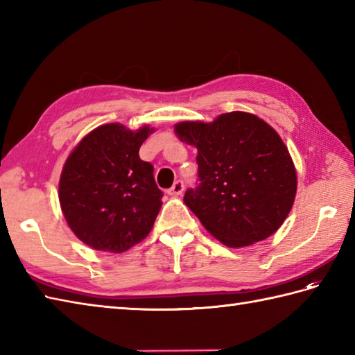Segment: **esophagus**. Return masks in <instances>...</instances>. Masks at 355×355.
Returning <instances> with one entry per match:
<instances>
[{"instance_id": "1", "label": "esophagus", "mask_w": 355, "mask_h": 355, "mask_svg": "<svg viewBox=\"0 0 355 355\" xmlns=\"http://www.w3.org/2000/svg\"><path fill=\"white\" fill-rule=\"evenodd\" d=\"M183 191H184V183H183V180H177V182L173 183L171 189L168 191V193H169V195H175V197H177V195H182V193H183Z\"/></svg>"}]
</instances>
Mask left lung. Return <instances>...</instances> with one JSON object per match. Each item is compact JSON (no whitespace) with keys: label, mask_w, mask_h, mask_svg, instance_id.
<instances>
[{"label":"left lung","mask_w":355,"mask_h":355,"mask_svg":"<svg viewBox=\"0 0 355 355\" xmlns=\"http://www.w3.org/2000/svg\"><path fill=\"white\" fill-rule=\"evenodd\" d=\"M175 132L198 149L197 186L183 200L209 233L227 247H244L281 227L297 182L288 149L273 128L233 111L212 123H178Z\"/></svg>","instance_id":"1"}]
</instances>
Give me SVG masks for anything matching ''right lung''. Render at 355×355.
Wrapping results in <instances>:
<instances>
[{
  "mask_svg": "<svg viewBox=\"0 0 355 355\" xmlns=\"http://www.w3.org/2000/svg\"><path fill=\"white\" fill-rule=\"evenodd\" d=\"M149 132L148 126L132 132L102 125L67 158L59 201L74 235L94 250L122 253L153 229L163 192L154 166L139 157Z\"/></svg>",
  "mask_w": 355,
  "mask_h": 355,
  "instance_id": "right-lung-1",
  "label": "right lung"
}]
</instances>
